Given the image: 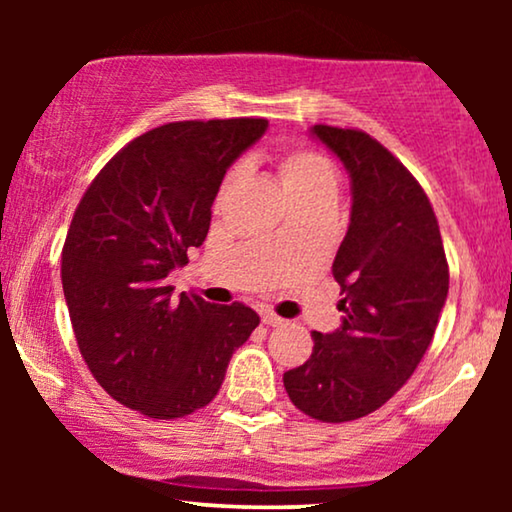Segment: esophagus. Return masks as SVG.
<instances>
[{"mask_svg": "<svg viewBox=\"0 0 512 512\" xmlns=\"http://www.w3.org/2000/svg\"><path fill=\"white\" fill-rule=\"evenodd\" d=\"M261 319H263V324H268V326H282L284 324V319L277 317V314L272 310H261Z\"/></svg>", "mask_w": 512, "mask_h": 512, "instance_id": "obj_1", "label": "esophagus"}]
</instances>
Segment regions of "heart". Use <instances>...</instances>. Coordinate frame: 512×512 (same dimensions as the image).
Returning <instances> with one entry per match:
<instances>
[{
	"mask_svg": "<svg viewBox=\"0 0 512 512\" xmlns=\"http://www.w3.org/2000/svg\"><path fill=\"white\" fill-rule=\"evenodd\" d=\"M233 174H230V177H233ZM277 174L279 179H282V186L284 191L289 193V198L307 193L335 191V172L331 163H328L321 153L307 149L284 153V156H279L277 160Z\"/></svg>",
	"mask_w": 512,
	"mask_h": 512,
	"instance_id": "heart-1",
	"label": "heart"
}]
</instances>
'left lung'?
I'll use <instances>...</instances> for the list:
<instances>
[{"mask_svg": "<svg viewBox=\"0 0 512 512\" xmlns=\"http://www.w3.org/2000/svg\"><path fill=\"white\" fill-rule=\"evenodd\" d=\"M352 177V219L333 261L345 312L312 331V356L284 373L291 403L328 424L382 408L415 373L443 312L450 268L424 188L394 153L354 128L314 125Z\"/></svg>", "mask_w": 512, "mask_h": 512, "instance_id": "obj_1", "label": "left lung"}]
</instances>
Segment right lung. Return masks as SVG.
<instances>
[{"label": "right lung", "mask_w": 512, "mask_h": 512, "mask_svg": "<svg viewBox=\"0 0 512 512\" xmlns=\"http://www.w3.org/2000/svg\"><path fill=\"white\" fill-rule=\"evenodd\" d=\"M265 128V118L165 123L123 146L83 193L62 291L83 361L125 408L151 419L205 408L261 321L242 303L174 298L165 279L205 242L223 174Z\"/></svg>", "instance_id": "right-lung-1"}]
</instances>
